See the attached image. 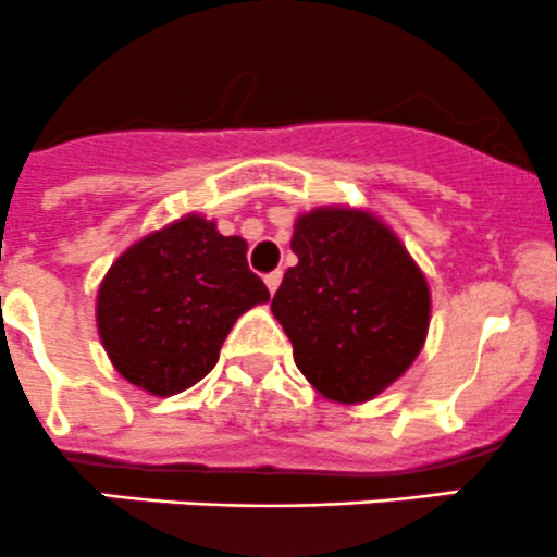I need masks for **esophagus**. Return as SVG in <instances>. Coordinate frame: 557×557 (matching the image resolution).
<instances>
[{"instance_id":"obj_1","label":"esophagus","mask_w":557,"mask_h":557,"mask_svg":"<svg viewBox=\"0 0 557 557\" xmlns=\"http://www.w3.org/2000/svg\"><path fill=\"white\" fill-rule=\"evenodd\" d=\"M265 284H268V289H271V295H273V292H276V289H278V284H281V271L268 273V276H265Z\"/></svg>"}]
</instances>
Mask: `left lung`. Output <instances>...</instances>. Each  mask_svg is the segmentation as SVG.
<instances>
[{"instance_id":"obj_1","label":"left lung","mask_w":557,"mask_h":557,"mask_svg":"<svg viewBox=\"0 0 557 557\" xmlns=\"http://www.w3.org/2000/svg\"><path fill=\"white\" fill-rule=\"evenodd\" d=\"M297 265L273 295L302 376L341 404L371 400L420 355L431 319L425 276L400 240L362 211L297 219Z\"/></svg>"}]
</instances>
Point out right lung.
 Returning <instances> with one entry per match:
<instances>
[{
	"label": "right lung",
	"mask_w": 557,
	"mask_h": 557,
	"mask_svg": "<svg viewBox=\"0 0 557 557\" xmlns=\"http://www.w3.org/2000/svg\"><path fill=\"white\" fill-rule=\"evenodd\" d=\"M268 297L244 238L186 216L113 262L99 286L97 324L115 371L168 398L211 373L235 319Z\"/></svg>",
	"instance_id": "right-lung-1"
}]
</instances>
